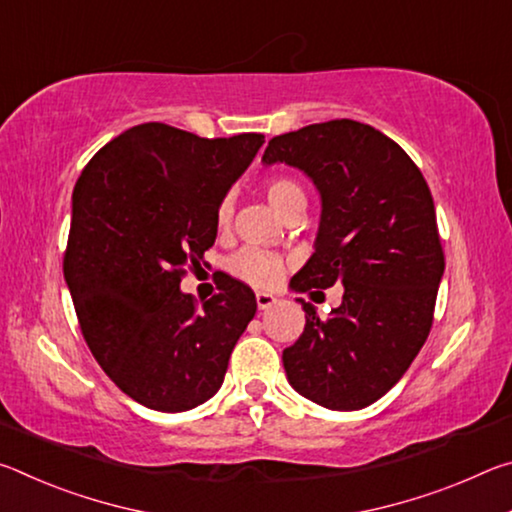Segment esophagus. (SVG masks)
Returning a JSON list of instances; mask_svg holds the SVG:
<instances>
[{"label":"esophagus","mask_w":512,"mask_h":512,"mask_svg":"<svg viewBox=\"0 0 512 512\" xmlns=\"http://www.w3.org/2000/svg\"><path fill=\"white\" fill-rule=\"evenodd\" d=\"M255 300H257V307L259 309H268V307H273L275 302H277V298L273 296V293H266V291H257L255 293Z\"/></svg>","instance_id":"esophagus-1"}]
</instances>
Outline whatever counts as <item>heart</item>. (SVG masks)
I'll return each mask as SVG.
<instances>
[{
  "mask_svg": "<svg viewBox=\"0 0 512 512\" xmlns=\"http://www.w3.org/2000/svg\"><path fill=\"white\" fill-rule=\"evenodd\" d=\"M264 194L268 198V203H271L282 216L291 212L293 207L307 205L305 189H302L298 180H293L289 176L266 178ZM232 214H235V203H232V196L228 194L221 198L219 205H216V212H214L216 228L219 230L228 228L232 221ZM284 266L287 264H284V259L280 255L268 253V250H259L253 246L239 250L237 255H232L228 259V271L232 275L248 284H253V287H259V289L273 287V284L282 277Z\"/></svg>",
  "mask_w": 512,
  "mask_h": 512,
  "instance_id": "heart-1",
  "label": "heart"
}]
</instances>
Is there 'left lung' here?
<instances>
[{
	"instance_id": "1",
	"label": "left lung",
	"mask_w": 512,
	"mask_h": 512,
	"mask_svg": "<svg viewBox=\"0 0 512 512\" xmlns=\"http://www.w3.org/2000/svg\"><path fill=\"white\" fill-rule=\"evenodd\" d=\"M262 160L302 169L323 196L316 253L293 289L343 284L325 318L302 302L305 332L284 370L325 409H363L402 379L433 325L445 253L427 180L400 144L352 119L277 135Z\"/></svg>"
}]
</instances>
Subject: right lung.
<instances>
[{
    "mask_svg": "<svg viewBox=\"0 0 512 512\" xmlns=\"http://www.w3.org/2000/svg\"><path fill=\"white\" fill-rule=\"evenodd\" d=\"M262 133L198 137L160 121L94 153L72 194L63 271L81 334L103 372L146 409L180 413L223 384L257 311L230 275L198 307L180 282L216 239L214 212Z\"/></svg>",
    "mask_w": 512,
    "mask_h": 512,
    "instance_id": "right-lung-1",
    "label": "right lung"
}]
</instances>
